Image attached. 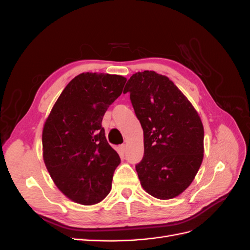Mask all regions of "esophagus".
<instances>
[{
    "label": "esophagus",
    "mask_w": 250,
    "mask_h": 250,
    "mask_svg": "<svg viewBox=\"0 0 250 250\" xmlns=\"http://www.w3.org/2000/svg\"><path fill=\"white\" fill-rule=\"evenodd\" d=\"M120 150H121V152H125V150H126V145H125V144H122V145H120Z\"/></svg>",
    "instance_id": "1"
}]
</instances>
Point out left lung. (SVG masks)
<instances>
[{
    "mask_svg": "<svg viewBox=\"0 0 250 250\" xmlns=\"http://www.w3.org/2000/svg\"><path fill=\"white\" fill-rule=\"evenodd\" d=\"M130 93L144 131V156L135 165L141 185L158 199H171L191 185L203 158V125L186 96L153 71L133 74Z\"/></svg>",
    "mask_w": 250,
    "mask_h": 250,
    "instance_id": "obj_1",
    "label": "left lung"
}]
</instances>
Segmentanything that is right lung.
Listing matches in <instances>:
<instances>
[{
    "label": "right lung",
    "mask_w": 250,
    "mask_h": 250,
    "mask_svg": "<svg viewBox=\"0 0 250 250\" xmlns=\"http://www.w3.org/2000/svg\"><path fill=\"white\" fill-rule=\"evenodd\" d=\"M125 82L119 75H78L62 90L44 123V164L57 188L75 202L92 206L110 192L121 160L105 138L102 120Z\"/></svg>",
    "instance_id": "right-lung-1"
}]
</instances>
